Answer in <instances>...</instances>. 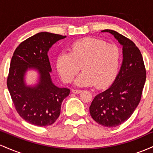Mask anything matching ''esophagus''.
Listing matches in <instances>:
<instances>
[{
    "label": "esophagus",
    "mask_w": 153,
    "mask_h": 153,
    "mask_svg": "<svg viewBox=\"0 0 153 153\" xmlns=\"http://www.w3.org/2000/svg\"><path fill=\"white\" fill-rule=\"evenodd\" d=\"M72 92H73V94H79L82 92V91L81 90H76V89H73V90H72Z\"/></svg>",
    "instance_id": "34e87169"
}]
</instances>
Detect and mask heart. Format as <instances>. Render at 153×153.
Listing matches in <instances>:
<instances>
[{"label":"heart","instance_id":"1","mask_svg":"<svg viewBox=\"0 0 153 153\" xmlns=\"http://www.w3.org/2000/svg\"><path fill=\"white\" fill-rule=\"evenodd\" d=\"M121 61L119 47L96 38H85L71 45L69 53L62 52L56 59L61 78L69 82L82 71L75 81L78 86L104 88L114 80Z\"/></svg>","mask_w":153,"mask_h":153}]
</instances>
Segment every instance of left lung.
I'll return each instance as SVG.
<instances>
[{
  "label": "left lung",
  "instance_id": "obj_1",
  "mask_svg": "<svg viewBox=\"0 0 153 153\" xmlns=\"http://www.w3.org/2000/svg\"><path fill=\"white\" fill-rule=\"evenodd\" d=\"M101 31L114 35L122 45L123 62L114 82L95 96L89 109L91 117L98 124L116 127L126 122L138 106L146 80V70L141 52L131 40L114 30Z\"/></svg>",
  "mask_w": 153,
  "mask_h": 153
}]
</instances>
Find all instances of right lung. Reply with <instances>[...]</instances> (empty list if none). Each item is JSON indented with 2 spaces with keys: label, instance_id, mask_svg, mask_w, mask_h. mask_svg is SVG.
Wrapping results in <instances>:
<instances>
[{
  "label": "right lung",
  "instance_id": "add662e5",
  "mask_svg": "<svg viewBox=\"0 0 153 153\" xmlns=\"http://www.w3.org/2000/svg\"><path fill=\"white\" fill-rule=\"evenodd\" d=\"M66 36L39 32L22 42L16 47L10 64L7 86L18 114L26 122L38 127L52 124L60 114L62 101L70 89L54 85L47 52L52 45ZM36 69L40 81L34 87H27L24 75L28 69Z\"/></svg>",
  "mask_w": 153,
  "mask_h": 153
}]
</instances>
